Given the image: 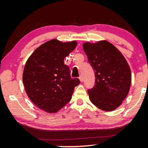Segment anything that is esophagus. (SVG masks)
<instances>
[{"label": "esophagus", "mask_w": 148, "mask_h": 148, "mask_svg": "<svg viewBox=\"0 0 148 148\" xmlns=\"http://www.w3.org/2000/svg\"><path fill=\"white\" fill-rule=\"evenodd\" d=\"M79 79L80 82H83L84 81V77H83V76H82V75H80Z\"/></svg>", "instance_id": "1"}]
</instances>
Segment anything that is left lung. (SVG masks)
I'll return each instance as SVG.
<instances>
[{
	"mask_svg": "<svg viewBox=\"0 0 148 148\" xmlns=\"http://www.w3.org/2000/svg\"><path fill=\"white\" fill-rule=\"evenodd\" d=\"M85 53L93 69L95 85L87 91L91 102L104 111H114L129 93L131 71L119 50L106 40L83 44Z\"/></svg>",
	"mask_w": 148,
	"mask_h": 148,
	"instance_id": "1",
	"label": "left lung"
}]
</instances>
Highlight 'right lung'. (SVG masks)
<instances>
[{"mask_svg": "<svg viewBox=\"0 0 148 148\" xmlns=\"http://www.w3.org/2000/svg\"><path fill=\"white\" fill-rule=\"evenodd\" d=\"M76 46L75 40L52 39L35 49L25 65L23 83L27 96L47 113H56L69 102L74 87L80 83L78 78H71L64 63Z\"/></svg>", "mask_w": 148, "mask_h": 148, "instance_id": "right-lung-1", "label": "right lung"}]
</instances>
